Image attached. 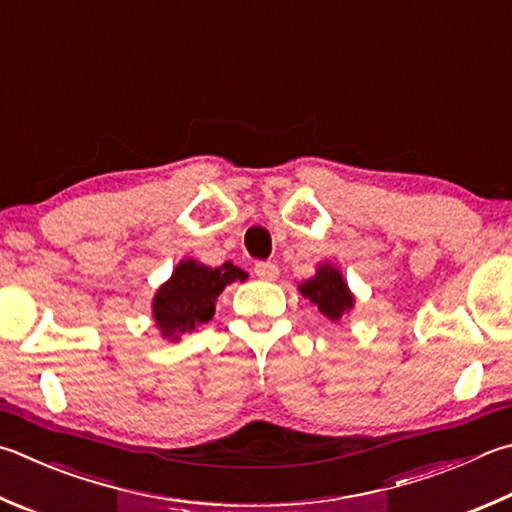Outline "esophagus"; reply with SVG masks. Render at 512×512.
<instances>
[{
	"label": "esophagus",
	"instance_id": "34e87169",
	"mask_svg": "<svg viewBox=\"0 0 512 512\" xmlns=\"http://www.w3.org/2000/svg\"><path fill=\"white\" fill-rule=\"evenodd\" d=\"M255 275L259 277V280L273 282V280H277V275H280V268H277L273 262H257Z\"/></svg>",
	"mask_w": 512,
	"mask_h": 512
}]
</instances>
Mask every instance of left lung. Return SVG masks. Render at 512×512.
<instances>
[{"instance_id":"left-lung-1","label":"left lung","mask_w":512,"mask_h":512,"mask_svg":"<svg viewBox=\"0 0 512 512\" xmlns=\"http://www.w3.org/2000/svg\"><path fill=\"white\" fill-rule=\"evenodd\" d=\"M300 293L318 306V311L327 315L331 322H338L342 315L353 309V295L345 277L331 264L318 266V273L300 284Z\"/></svg>"}]
</instances>
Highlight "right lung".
Masks as SVG:
<instances>
[{"label": "right lung", "mask_w": 512, "mask_h": 512, "mask_svg": "<svg viewBox=\"0 0 512 512\" xmlns=\"http://www.w3.org/2000/svg\"><path fill=\"white\" fill-rule=\"evenodd\" d=\"M246 277L241 268L230 262L212 268L194 259H183L154 295L152 315L161 336L179 340L181 333L210 322L219 293L232 282H244Z\"/></svg>", "instance_id": "obj_1"}]
</instances>
